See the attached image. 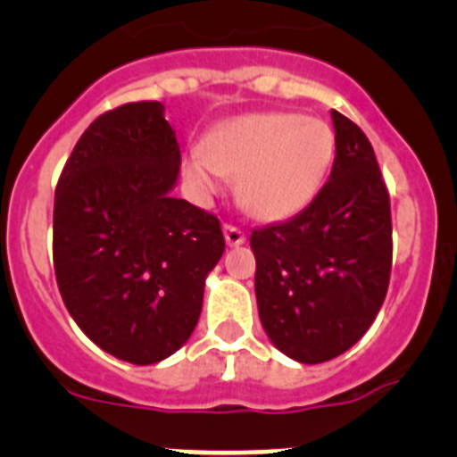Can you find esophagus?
Here are the masks:
<instances>
[{"mask_svg": "<svg viewBox=\"0 0 457 457\" xmlns=\"http://www.w3.org/2000/svg\"><path fill=\"white\" fill-rule=\"evenodd\" d=\"M224 240L228 247H240V245H245V233H242L237 226L226 224L224 226Z\"/></svg>", "mask_w": 457, "mask_h": 457, "instance_id": "34e87169", "label": "esophagus"}]
</instances>
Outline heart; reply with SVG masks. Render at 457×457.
<instances>
[{
	"label": "heart",
	"mask_w": 457,
	"mask_h": 457,
	"mask_svg": "<svg viewBox=\"0 0 457 457\" xmlns=\"http://www.w3.org/2000/svg\"><path fill=\"white\" fill-rule=\"evenodd\" d=\"M334 160V132L320 119L261 112L226 120L187 153L183 173L194 192L215 196L237 180V204L256 221H286L309 208Z\"/></svg>",
	"instance_id": "obj_1"
}]
</instances>
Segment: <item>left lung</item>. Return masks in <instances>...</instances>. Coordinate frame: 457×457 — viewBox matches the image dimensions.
Segmentation results:
<instances>
[{"instance_id": "8db88e82", "label": "left lung", "mask_w": 457, "mask_h": 457, "mask_svg": "<svg viewBox=\"0 0 457 457\" xmlns=\"http://www.w3.org/2000/svg\"><path fill=\"white\" fill-rule=\"evenodd\" d=\"M329 180L293 220L252 231L258 316L272 345L322 364L369 332L391 272V208L373 146L332 109Z\"/></svg>"}]
</instances>
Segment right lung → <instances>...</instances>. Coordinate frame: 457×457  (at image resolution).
I'll list each match as a JSON object with an SVG mask.
<instances>
[{
    "label": "right lung",
    "mask_w": 457,
    "mask_h": 457,
    "mask_svg": "<svg viewBox=\"0 0 457 457\" xmlns=\"http://www.w3.org/2000/svg\"><path fill=\"white\" fill-rule=\"evenodd\" d=\"M179 176L164 104L130 103L88 125L54 192L63 304L100 350L137 366L187 343L224 253L217 217L171 194Z\"/></svg>",
    "instance_id": "right-lung-1"
}]
</instances>
